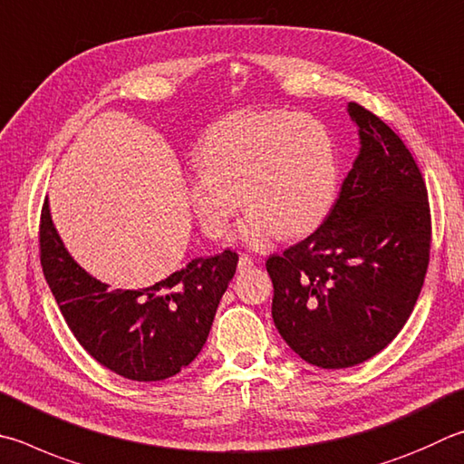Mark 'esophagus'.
<instances>
[{
	"label": "esophagus",
	"instance_id": "1",
	"mask_svg": "<svg viewBox=\"0 0 464 464\" xmlns=\"http://www.w3.org/2000/svg\"><path fill=\"white\" fill-rule=\"evenodd\" d=\"M254 264H256V261L251 259V257L241 256V257H239V264H237V269H239V272H247V269L254 267Z\"/></svg>",
	"mask_w": 464,
	"mask_h": 464
}]
</instances>
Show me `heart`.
<instances>
[{"mask_svg":"<svg viewBox=\"0 0 464 464\" xmlns=\"http://www.w3.org/2000/svg\"><path fill=\"white\" fill-rule=\"evenodd\" d=\"M190 207L208 239H221L239 210V239L264 247L300 237L323 221L336 187L331 133L308 113L237 111L210 128L198 148Z\"/></svg>","mask_w":464,"mask_h":464,"instance_id":"heart-1","label":"heart"}]
</instances>
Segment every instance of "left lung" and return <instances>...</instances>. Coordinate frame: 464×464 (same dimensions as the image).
<instances>
[{
    "instance_id": "1",
    "label": "left lung",
    "mask_w": 464,
    "mask_h": 464,
    "mask_svg": "<svg viewBox=\"0 0 464 464\" xmlns=\"http://www.w3.org/2000/svg\"><path fill=\"white\" fill-rule=\"evenodd\" d=\"M359 156L326 221L266 261L272 318L310 365L344 369L385 349L406 324L430 259L422 174L398 133L349 103Z\"/></svg>"
}]
</instances>
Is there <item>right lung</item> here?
Here are the masks:
<instances>
[{"instance_id": "right-lung-1", "label": "right lung", "mask_w": 464, "mask_h": 464, "mask_svg": "<svg viewBox=\"0 0 464 464\" xmlns=\"http://www.w3.org/2000/svg\"><path fill=\"white\" fill-rule=\"evenodd\" d=\"M239 256L225 249L188 261L140 290H111L66 251L50 217H40V264L66 324L89 355L131 382H162L195 361Z\"/></svg>"}]
</instances>
